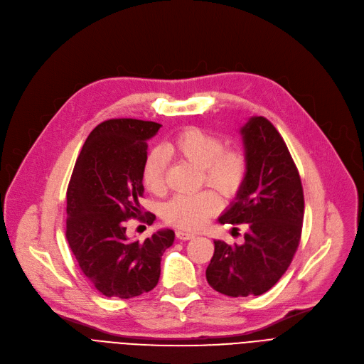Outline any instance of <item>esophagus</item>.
<instances>
[{
	"instance_id": "34e87169",
	"label": "esophagus",
	"mask_w": 364,
	"mask_h": 364,
	"mask_svg": "<svg viewBox=\"0 0 364 364\" xmlns=\"http://www.w3.org/2000/svg\"><path fill=\"white\" fill-rule=\"evenodd\" d=\"M176 235H177V237L181 239V240H190V239H193V237L196 236V235H193V233H188V232H184V230H177Z\"/></svg>"
}]
</instances>
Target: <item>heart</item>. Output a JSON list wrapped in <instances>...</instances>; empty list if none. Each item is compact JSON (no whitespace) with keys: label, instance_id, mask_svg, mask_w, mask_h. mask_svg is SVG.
I'll return each mask as SVG.
<instances>
[{"label":"heart","instance_id":"1","mask_svg":"<svg viewBox=\"0 0 364 364\" xmlns=\"http://www.w3.org/2000/svg\"><path fill=\"white\" fill-rule=\"evenodd\" d=\"M166 158L180 159L200 168V181L225 196L235 198L246 183L250 161L239 147H224L215 134L199 127H187L159 149L151 150L144 162L143 183L153 195L166 192ZM221 200L214 190H202L195 195H178L164 208V220L183 230H199L214 217Z\"/></svg>","mask_w":364,"mask_h":364}]
</instances>
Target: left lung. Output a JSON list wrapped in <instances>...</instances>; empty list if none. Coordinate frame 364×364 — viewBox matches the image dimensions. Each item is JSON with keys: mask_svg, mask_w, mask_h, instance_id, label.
Here are the masks:
<instances>
[{"mask_svg": "<svg viewBox=\"0 0 364 364\" xmlns=\"http://www.w3.org/2000/svg\"><path fill=\"white\" fill-rule=\"evenodd\" d=\"M250 172L221 224H243L242 245L214 240L206 280L227 296H258L289 269L301 242L304 190L280 132L264 117L242 128Z\"/></svg>", "mask_w": 364, "mask_h": 364, "instance_id": "8db88e82", "label": "left lung"}]
</instances>
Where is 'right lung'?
<instances>
[{"label":"right lung","mask_w":364,"mask_h":364,"mask_svg":"<svg viewBox=\"0 0 364 364\" xmlns=\"http://www.w3.org/2000/svg\"><path fill=\"white\" fill-rule=\"evenodd\" d=\"M161 124L132 118L107 119L95 127L75 162L68 186L66 239L81 272L105 296L128 299L151 291L159 282L161 258L174 232L161 230L144 242L127 237L125 223L144 213L143 168L146 140Z\"/></svg>","instance_id":"1"}]
</instances>
